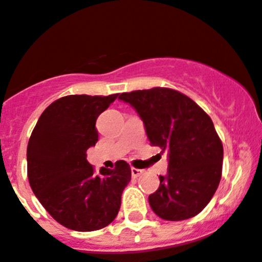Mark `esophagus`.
Masks as SVG:
<instances>
[{"label": "esophagus", "mask_w": 262, "mask_h": 262, "mask_svg": "<svg viewBox=\"0 0 262 262\" xmlns=\"http://www.w3.org/2000/svg\"><path fill=\"white\" fill-rule=\"evenodd\" d=\"M142 173H143V170H142V169L135 168V167H132V168H131V174H132V177H134V178L140 177V176L142 174Z\"/></svg>", "instance_id": "obj_1"}]
</instances>
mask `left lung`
Instances as JSON below:
<instances>
[{
  "label": "left lung",
  "instance_id": "8db88e82",
  "mask_svg": "<svg viewBox=\"0 0 262 262\" xmlns=\"http://www.w3.org/2000/svg\"><path fill=\"white\" fill-rule=\"evenodd\" d=\"M145 123L149 145L168 152V170L149 194L152 210L160 218L178 222L193 218L207 207L219 186L223 143L213 121L184 94L169 88L122 93Z\"/></svg>",
  "mask_w": 262,
  "mask_h": 262
}]
</instances>
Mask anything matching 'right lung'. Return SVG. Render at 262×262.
<instances>
[{
    "label": "right lung",
    "mask_w": 262,
    "mask_h": 262,
    "mask_svg": "<svg viewBox=\"0 0 262 262\" xmlns=\"http://www.w3.org/2000/svg\"><path fill=\"white\" fill-rule=\"evenodd\" d=\"M119 94L68 95L40 115L27 147V176L40 204L59 224L76 231L105 228L116 218L131 168H95L86 151L98 142L95 123Z\"/></svg>",
    "instance_id": "1"
}]
</instances>
